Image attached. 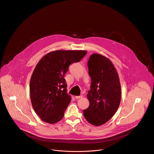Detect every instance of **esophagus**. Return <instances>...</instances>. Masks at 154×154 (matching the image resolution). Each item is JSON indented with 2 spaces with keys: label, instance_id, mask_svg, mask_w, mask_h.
<instances>
[{
  "label": "esophagus",
  "instance_id": "esophagus-1",
  "mask_svg": "<svg viewBox=\"0 0 154 154\" xmlns=\"http://www.w3.org/2000/svg\"><path fill=\"white\" fill-rule=\"evenodd\" d=\"M82 97H83V96H82V95H80V96H75V98L76 99L81 98H82Z\"/></svg>",
  "mask_w": 154,
  "mask_h": 154
}]
</instances>
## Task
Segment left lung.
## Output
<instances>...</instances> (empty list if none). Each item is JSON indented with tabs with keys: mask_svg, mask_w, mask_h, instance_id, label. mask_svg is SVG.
<instances>
[{
	"mask_svg": "<svg viewBox=\"0 0 154 154\" xmlns=\"http://www.w3.org/2000/svg\"><path fill=\"white\" fill-rule=\"evenodd\" d=\"M91 90L87 94L89 107L84 117L91 125L100 126L110 120L117 112L121 101V85L117 71L107 57L92 54L88 60Z\"/></svg>",
	"mask_w": 154,
	"mask_h": 154,
	"instance_id": "left-lung-1",
	"label": "left lung"
}]
</instances>
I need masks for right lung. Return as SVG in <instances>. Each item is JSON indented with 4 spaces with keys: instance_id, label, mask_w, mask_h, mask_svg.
Instances as JSON below:
<instances>
[{
    "instance_id": "right-lung-1",
    "label": "right lung",
    "mask_w": 154,
    "mask_h": 154,
    "mask_svg": "<svg viewBox=\"0 0 154 154\" xmlns=\"http://www.w3.org/2000/svg\"><path fill=\"white\" fill-rule=\"evenodd\" d=\"M87 52L57 50L44 56L37 64L29 83L32 108L41 120L49 124L60 121L71 97L64 79L69 65L79 62Z\"/></svg>"
}]
</instances>
